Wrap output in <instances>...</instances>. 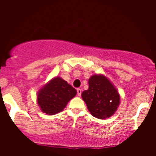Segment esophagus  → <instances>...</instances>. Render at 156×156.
<instances>
[{
	"mask_svg": "<svg viewBox=\"0 0 156 156\" xmlns=\"http://www.w3.org/2000/svg\"><path fill=\"white\" fill-rule=\"evenodd\" d=\"M77 94H78V96H81V89H80V88H78V89H77Z\"/></svg>",
	"mask_w": 156,
	"mask_h": 156,
	"instance_id": "34e87169",
	"label": "esophagus"
}]
</instances>
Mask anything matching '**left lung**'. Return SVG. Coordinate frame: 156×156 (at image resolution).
Returning a JSON list of instances; mask_svg holds the SVG:
<instances>
[{
	"label": "left lung",
	"instance_id": "1",
	"mask_svg": "<svg viewBox=\"0 0 156 156\" xmlns=\"http://www.w3.org/2000/svg\"><path fill=\"white\" fill-rule=\"evenodd\" d=\"M89 87L81 94L83 100L94 117H111L120 104V95L106 76L94 75L89 78Z\"/></svg>",
	"mask_w": 156,
	"mask_h": 156
}]
</instances>
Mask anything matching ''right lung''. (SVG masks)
I'll list each match as a JSON object with an SVG mask.
<instances>
[{"instance_id":"add662e5","label":"right lung","mask_w":156,"mask_h":156,"mask_svg":"<svg viewBox=\"0 0 156 156\" xmlns=\"http://www.w3.org/2000/svg\"><path fill=\"white\" fill-rule=\"evenodd\" d=\"M76 94L75 88L59 77H56L39 90L37 104L43 112L53 115L62 112Z\"/></svg>"}]
</instances>
